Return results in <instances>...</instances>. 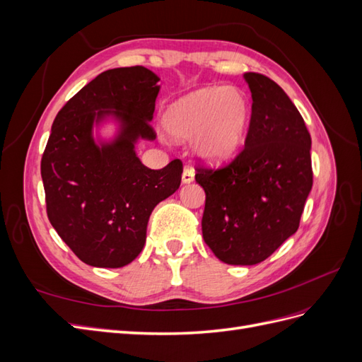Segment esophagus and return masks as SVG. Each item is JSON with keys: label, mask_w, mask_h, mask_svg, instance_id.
<instances>
[{"label": "esophagus", "mask_w": 362, "mask_h": 362, "mask_svg": "<svg viewBox=\"0 0 362 362\" xmlns=\"http://www.w3.org/2000/svg\"><path fill=\"white\" fill-rule=\"evenodd\" d=\"M194 180V170L190 168H185L182 170V184H190Z\"/></svg>", "instance_id": "obj_1"}]
</instances>
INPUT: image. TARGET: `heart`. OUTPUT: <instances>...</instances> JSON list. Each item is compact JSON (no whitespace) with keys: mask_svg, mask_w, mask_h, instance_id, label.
Segmentation results:
<instances>
[{"mask_svg":"<svg viewBox=\"0 0 362 362\" xmlns=\"http://www.w3.org/2000/svg\"><path fill=\"white\" fill-rule=\"evenodd\" d=\"M249 101L235 86H205L166 107L161 124L177 140H192L193 156L223 164L242 146L249 124Z\"/></svg>","mask_w":362,"mask_h":362,"instance_id":"1","label":"heart"}]
</instances>
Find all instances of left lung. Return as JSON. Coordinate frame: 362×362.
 Instances as JSON below:
<instances>
[{
	"instance_id": "8db88e82",
	"label": "left lung",
	"mask_w": 362,
	"mask_h": 362,
	"mask_svg": "<svg viewBox=\"0 0 362 362\" xmlns=\"http://www.w3.org/2000/svg\"><path fill=\"white\" fill-rule=\"evenodd\" d=\"M252 93L245 148L221 170L198 168L202 235L226 264L254 266L299 228L313 187L311 136L288 95L267 76L243 75Z\"/></svg>"
}]
</instances>
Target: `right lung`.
Masks as SVG:
<instances>
[{"label":"right lung","mask_w":362,"mask_h":362,"mask_svg":"<svg viewBox=\"0 0 362 362\" xmlns=\"http://www.w3.org/2000/svg\"><path fill=\"white\" fill-rule=\"evenodd\" d=\"M158 81L144 66L108 69L54 119L40 163L47 213L89 266L119 269L136 259L152 210L180 189V160L154 170L136 152L139 140H156L149 122Z\"/></svg>","instance_id":"right-lung-1"}]
</instances>
